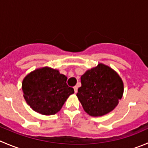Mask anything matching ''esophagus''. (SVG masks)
<instances>
[{
	"label": "esophagus",
	"mask_w": 148,
	"mask_h": 148,
	"mask_svg": "<svg viewBox=\"0 0 148 148\" xmlns=\"http://www.w3.org/2000/svg\"><path fill=\"white\" fill-rule=\"evenodd\" d=\"M77 89H78V87H77V86H74V92H75V93L77 92Z\"/></svg>",
	"instance_id": "1"
}]
</instances>
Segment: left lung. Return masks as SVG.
Returning <instances> with one entry per match:
<instances>
[{
    "instance_id": "8db88e82",
    "label": "left lung",
    "mask_w": 148,
    "mask_h": 148,
    "mask_svg": "<svg viewBox=\"0 0 148 148\" xmlns=\"http://www.w3.org/2000/svg\"><path fill=\"white\" fill-rule=\"evenodd\" d=\"M81 83L77 96L84 111L92 116H101L112 111L124 93L121 77L103 64L87 70L81 77Z\"/></svg>"
}]
</instances>
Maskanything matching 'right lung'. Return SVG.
<instances>
[{
  "label": "right lung",
  "mask_w": 148,
  "mask_h": 148,
  "mask_svg": "<svg viewBox=\"0 0 148 148\" xmlns=\"http://www.w3.org/2000/svg\"><path fill=\"white\" fill-rule=\"evenodd\" d=\"M66 80L67 77L57 69L47 66L35 69L23 79L24 99L36 112L54 115L74 92V89L67 85Z\"/></svg>",
  "instance_id": "add662e5"
}]
</instances>
